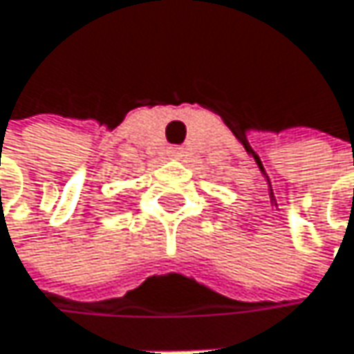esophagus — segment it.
Wrapping results in <instances>:
<instances>
[{
  "label": "esophagus",
  "mask_w": 354,
  "mask_h": 354,
  "mask_svg": "<svg viewBox=\"0 0 354 354\" xmlns=\"http://www.w3.org/2000/svg\"><path fill=\"white\" fill-rule=\"evenodd\" d=\"M169 155L173 156V158H179V156L183 155V149H181V147H173V149L169 151Z\"/></svg>",
  "instance_id": "esophagus-1"
}]
</instances>
